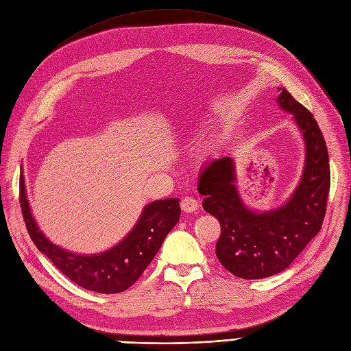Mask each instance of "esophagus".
<instances>
[{
  "label": "esophagus",
  "instance_id": "esophagus-1",
  "mask_svg": "<svg viewBox=\"0 0 351 351\" xmlns=\"http://www.w3.org/2000/svg\"><path fill=\"white\" fill-rule=\"evenodd\" d=\"M180 206H181V210L184 213H194L198 207V203L194 197H184L181 199Z\"/></svg>",
  "mask_w": 351,
  "mask_h": 351
}]
</instances>
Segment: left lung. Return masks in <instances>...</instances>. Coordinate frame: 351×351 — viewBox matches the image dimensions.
Returning <instances> with one entry per match:
<instances>
[{
  "label": "left lung",
  "instance_id": "8db88e82",
  "mask_svg": "<svg viewBox=\"0 0 351 351\" xmlns=\"http://www.w3.org/2000/svg\"><path fill=\"white\" fill-rule=\"evenodd\" d=\"M277 104L293 115L306 145L302 178L285 204L263 213L248 208L236 186L234 160L227 156L207 162L198 180L203 208L221 226L217 258L226 270L245 280L286 270L320 231L326 215L330 164L319 124L286 88H281Z\"/></svg>",
  "mask_w": 351,
  "mask_h": 351
}]
</instances>
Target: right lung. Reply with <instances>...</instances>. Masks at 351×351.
Instances as JSON below:
<instances>
[{
  "label": "right lung",
  "mask_w": 351,
  "mask_h": 351,
  "mask_svg": "<svg viewBox=\"0 0 351 351\" xmlns=\"http://www.w3.org/2000/svg\"><path fill=\"white\" fill-rule=\"evenodd\" d=\"M20 203L31 240L57 269L75 285L87 290L114 294L131 287L161 248L164 239L178 223V198H164L147 204L136 226L107 252L77 254L49 241L31 214L24 174H20Z\"/></svg>",
  "instance_id": "add662e5"
}]
</instances>
